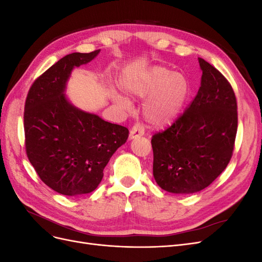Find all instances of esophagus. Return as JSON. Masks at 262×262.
<instances>
[{
  "mask_svg": "<svg viewBox=\"0 0 262 262\" xmlns=\"http://www.w3.org/2000/svg\"><path fill=\"white\" fill-rule=\"evenodd\" d=\"M144 134V126L141 123H136L130 131V139H137Z\"/></svg>",
  "mask_w": 262,
  "mask_h": 262,
  "instance_id": "obj_1",
  "label": "esophagus"
}]
</instances>
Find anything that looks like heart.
<instances>
[{
  "label": "heart",
  "instance_id": "b5f03b06",
  "mask_svg": "<svg viewBox=\"0 0 262 262\" xmlns=\"http://www.w3.org/2000/svg\"><path fill=\"white\" fill-rule=\"evenodd\" d=\"M124 89L136 97H148L143 106L146 120L154 125H165L175 120L189 94L188 80L164 67L150 69L144 74L124 83ZM123 106L128 101L119 97Z\"/></svg>",
  "mask_w": 262,
  "mask_h": 262
}]
</instances>
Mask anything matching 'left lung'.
Returning <instances> with one entry per match:
<instances>
[{"mask_svg": "<svg viewBox=\"0 0 262 262\" xmlns=\"http://www.w3.org/2000/svg\"><path fill=\"white\" fill-rule=\"evenodd\" d=\"M201 86L173 123L152 137L153 176L171 193H194L210 186L233 156L238 124L232 85L199 58Z\"/></svg>", "mask_w": 262, "mask_h": 262, "instance_id": "1", "label": "left lung"}]
</instances>
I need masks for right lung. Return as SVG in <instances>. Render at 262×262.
Returning a JSON list of instances; mask_svg holds the SVG:
<instances>
[{
  "instance_id": "1",
  "label": "right lung",
  "mask_w": 262,
  "mask_h": 262,
  "mask_svg": "<svg viewBox=\"0 0 262 262\" xmlns=\"http://www.w3.org/2000/svg\"><path fill=\"white\" fill-rule=\"evenodd\" d=\"M99 51L74 52L60 59L36 78L25 101L28 160L47 186L64 195L94 191L110 157L129 137L125 126L82 112L64 96L72 70L92 61Z\"/></svg>"
}]
</instances>
